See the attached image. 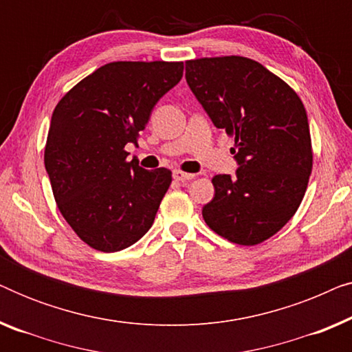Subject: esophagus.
<instances>
[{"mask_svg": "<svg viewBox=\"0 0 352 352\" xmlns=\"http://www.w3.org/2000/svg\"><path fill=\"white\" fill-rule=\"evenodd\" d=\"M173 177H175L176 181L186 182V181L194 179L195 175H192V173H184V171H181V170H175V171H173Z\"/></svg>", "mask_w": 352, "mask_h": 352, "instance_id": "obj_1", "label": "esophagus"}]
</instances>
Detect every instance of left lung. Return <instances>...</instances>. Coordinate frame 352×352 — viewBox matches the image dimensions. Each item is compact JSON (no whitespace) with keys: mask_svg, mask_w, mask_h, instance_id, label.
Listing matches in <instances>:
<instances>
[{"mask_svg":"<svg viewBox=\"0 0 352 352\" xmlns=\"http://www.w3.org/2000/svg\"><path fill=\"white\" fill-rule=\"evenodd\" d=\"M186 80L216 128L234 136L235 176L216 175L201 210L229 242L258 245L296 213L312 171L306 109L285 81L240 56L186 62Z\"/></svg>","mask_w":352,"mask_h":352,"instance_id":"left-lung-1","label":"left lung"}]
</instances>
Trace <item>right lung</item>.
Returning <instances> with one entry per match:
<instances>
[{"instance_id": "1", "label": "right lung", "mask_w": 352, "mask_h": 352, "mask_svg": "<svg viewBox=\"0 0 352 352\" xmlns=\"http://www.w3.org/2000/svg\"><path fill=\"white\" fill-rule=\"evenodd\" d=\"M182 62H110L56 105L45 166L57 208L99 252L131 247L148 229L171 184L166 168L126 162L155 104L179 83Z\"/></svg>"}]
</instances>
